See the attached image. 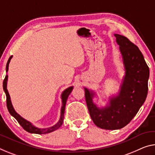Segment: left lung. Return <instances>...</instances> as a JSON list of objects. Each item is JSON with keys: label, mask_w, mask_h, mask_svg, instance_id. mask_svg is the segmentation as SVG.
<instances>
[{"label": "left lung", "mask_w": 155, "mask_h": 155, "mask_svg": "<svg viewBox=\"0 0 155 155\" xmlns=\"http://www.w3.org/2000/svg\"><path fill=\"white\" fill-rule=\"evenodd\" d=\"M114 35L125 70L119 92L108 98L105 106L99 107L93 101L97 97L95 92L83 87L93 122L105 130L121 129L130 122L146 101L150 76L148 66L137 46L124 36Z\"/></svg>", "instance_id": "left-lung-1"}]
</instances>
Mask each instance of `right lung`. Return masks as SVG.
<instances>
[{"mask_svg": "<svg viewBox=\"0 0 155 155\" xmlns=\"http://www.w3.org/2000/svg\"><path fill=\"white\" fill-rule=\"evenodd\" d=\"M12 58V56H10L9 58L8 61H7V65H6V72H8L9 70V64L10 63V61ZM7 80H8V75L5 76V78L4 81H3V90L4 92L6 94V98H7V109L9 110V112L10 113V114L12 117H14L15 119L17 120V121L19 123V124L23 127L24 130H25L27 132H29V133H34V134H46V133H50L53 131L56 130L58 128H59L61 125L63 124V119H64V112H65V105L66 102H67L68 98L69 95L70 94V93L72 92L73 90V86H70L68 87L67 89L63 90L62 94L61 95V101H62V105H61V114H60V118L58 121L56 123L55 125H54L53 126L47 127V128H39V127H36L34 126L33 124H31L30 121H28V120L25 119L24 118L22 117L20 114H18V113L16 112V110H14L13 105H12V101H11V98L8 92V90L7 89Z\"/></svg>", "mask_w": 155, "mask_h": 155, "instance_id": "obj_1", "label": "right lung"}]
</instances>
